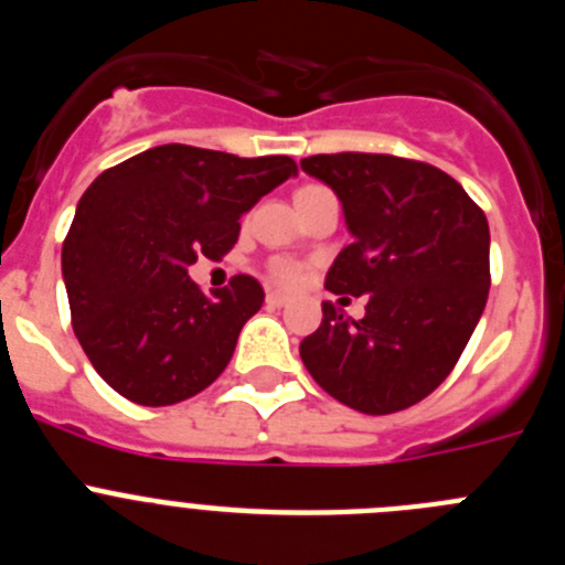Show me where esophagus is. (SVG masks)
<instances>
[{"label":"esophagus","instance_id":"1","mask_svg":"<svg viewBox=\"0 0 565 565\" xmlns=\"http://www.w3.org/2000/svg\"><path fill=\"white\" fill-rule=\"evenodd\" d=\"M266 306L268 308H282V306H288V297H286V294H279V291H268L266 294Z\"/></svg>","mask_w":565,"mask_h":565}]
</instances>
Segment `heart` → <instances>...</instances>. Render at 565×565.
<instances>
[{
	"instance_id": "heart-1",
	"label": "heart",
	"mask_w": 565,
	"mask_h": 565,
	"mask_svg": "<svg viewBox=\"0 0 565 565\" xmlns=\"http://www.w3.org/2000/svg\"><path fill=\"white\" fill-rule=\"evenodd\" d=\"M308 189H317V186H306V189H299V192H308ZM271 274L279 286H297L299 277H302V268H299L297 263H291V259H274Z\"/></svg>"
}]
</instances>
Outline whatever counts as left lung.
Instances as JSON below:
<instances>
[{"instance_id":"1","label":"left lung","mask_w":565,"mask_h":565,"mask_svg":"<svg viewBox=\"0 0 565 565\" xmlns=\"http://www.w3.org/2000/svg\"><path fill=\"white\" fill-rule=\"evenodd\" d=\"M299 167L337 192L353 234L326 288L339 305L369 297L362 320L322 302V326L302 339L299 356L353 411H404L450 376L481 319L487 214L447 172L396 154H311Z\"/></svg>"}]
</instances>
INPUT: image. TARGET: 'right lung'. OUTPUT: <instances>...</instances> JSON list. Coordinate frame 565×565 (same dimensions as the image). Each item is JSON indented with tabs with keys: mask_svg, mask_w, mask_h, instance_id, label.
<instances>
[{
	"mask_svg": "<svg viewBox=\"0 0 565 565\" xmlns=\"http://www.w3.org/2000/svg\"><path fill=\"white\" fill-rule=\"evenodd\" d=\"M291 174L288 154L163 143L89 183L62 246V274L73 331L115 393L163 407L226 371L266 294L248 274L206 294L189 266L232 252L239 217Z\"/></svg>",
	"mask_w": 565,
	"mask_h": 565,
	"instance_id": "right-lung-1",
	"label": "right lung"
}]
</instances>
